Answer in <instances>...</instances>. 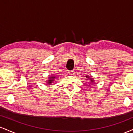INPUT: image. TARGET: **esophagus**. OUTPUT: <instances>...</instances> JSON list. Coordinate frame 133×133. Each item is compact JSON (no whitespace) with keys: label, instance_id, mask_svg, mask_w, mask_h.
Here are the masks:
<instances>
[{"label":"esophagus","instance_id":"34e87169","mask_svg":"<svg viewBox=\"0 0 133 133\" xmlns=\"http://www.w3.org/2000/svg\"><path fill=\"white\" fill-rule=\"evenodd\" d=\"M69 74L71 76H74L75 74V71H69Z\"/></svg>","mask_w":133,"mask_h":133}]
</instances>
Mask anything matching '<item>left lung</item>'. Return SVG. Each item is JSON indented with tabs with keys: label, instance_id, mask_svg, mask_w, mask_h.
Returning a JSON list of instances; mask_svg holds the SVG:
<instances>
[{
	"label": "left lung",
	"instance_id": "left-lung-1",
	"mask_svg": "<svg viewBox=\"0 0 133 133\" xmlns=\"http://www.w3.org/2000/svg\"><path fill=\"white\" fill-rule=\"evenodd\" d=\"M86 77L87 80H90V82H91V83L94 84V79H93L92 77V76L87 75V76H86Z\"/></svg>",
	"mask_w": 133,
	"mask_h": 133
}]
</instances>
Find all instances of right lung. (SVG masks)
Returning <instances> with one entry per match:
<instances>
[{"mask_svg": "<svg viewBox=\"0 0 133 133\" xmlns=\"http://www.w3.org/2000/svg\"><path fill=\"white\" fill-rule=\"evenodd\" d=\"M57 77H56V76L54 75V74H52L51 76L48 77V80L46 81L47 82V84L48 85H52V83L54 82L55 81V79Z\"/></svg>", "mask_w": 133, "mask_h": 133, "instance_id": "1", "label": "right lung"}]
</instances>
